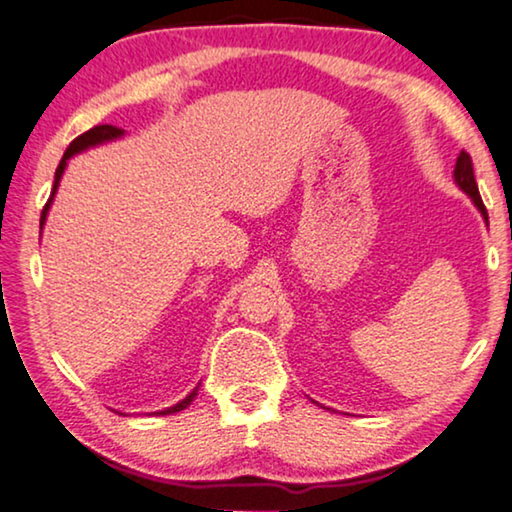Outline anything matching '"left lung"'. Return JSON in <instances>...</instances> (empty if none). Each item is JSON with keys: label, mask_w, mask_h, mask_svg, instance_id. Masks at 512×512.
I'll list each match as a JSON object with an SVG mask.
<instances>
[{"label": "left lung", "mask_w": 512, "mask_h": 512, "mask_svg": "<svg viewBox=\"0 0 512 512\" xmlns=\"http://www.w3.org/2000/svg\"><path fill=\"white\" fill-rule=\"evenodd\" d=\"M454 179H457V184H459L461 188H464V191H466L468 195H471L473 202H475V207H478L480 212H482V216H485V219H487V209H485V205H482L478 184H475L473 160H471V156H468L466 151L459 153L457 165H454Z\"/></svg>", "instance_id": "left-lung-1"}]
</instances>
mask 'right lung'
<instances>
[{"instance_id":"1","label":"right lung","mask_w":512,"mask_h":512,"mask_svg":"<svg viewBox=\"0 0 512 512\" xmlns=\"http://www.w3.org/2000/svg\"><path fill=\"white\" fill-rule=\"evenodd\" d=\"M121 135H123V130H121V128H114V125H95V128H90L88 132H83V135L76 137L74 142L67 146L65 156H62L60 165H58V170H55V184H53L51 198H48V202L44 205V212H41V226H44V221H46V214H48V207H51V202H53V195H55V191H58L60 177H62V172H65L67 160L72 158L74 153H79V151H83V149H88V146H95V144L109 142V139H116V137H121ZM195 396H198V389H193L191 394H188L181 403L172 405V408H167V410H163V412H156V415H172V412L184 410V408H188V405H191V401H193Z\"/></svg>"}]
</instances>
